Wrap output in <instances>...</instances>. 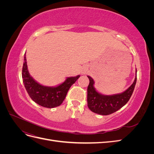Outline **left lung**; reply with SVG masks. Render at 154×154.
I'll use <instances>...</instances> for the list:
<instances>
[{
  "label": "left lung",
  "mask_w": 154,
  "mask_h": 154,
  "mask_svg": "<svg viewBox=\"0 0 154 154\" xmlns=\"http://www.w3.org/2000/svg\"><path fill=\"white\" fill-rule=\"evenodd\" d=\"M89 79V84L87 87V105L92 112L100 115H109L123 107L131 97L137 81L136 76L132 84L122 93L113 95H103L97 92L94 87L93 79Z\"/></svg>",
  "instance_id": "1"
}]
</instances>
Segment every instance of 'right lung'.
<instances>
[{
    "label": "right lung",
    "instance_id": "right-lung-1",
    "mask_svg": "<svg viewBox=\"0 0 154 154\" xmlns=\"http://www.w3.org/2000/svg\"><path fill=\"white\" fill-rule=\"evenodd\" d=\"M22 76L23 83L31 98L35 103L46 108H54L60 106L67 95V93L72 84L80 77H68L64 82L56 87H48L40 84L31 76L27 69L26 57L24 56Z\"/></svg>",
    "mask_w": 154,
    "mask_h": 154
}]
</instances>
